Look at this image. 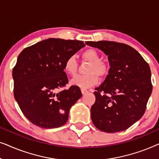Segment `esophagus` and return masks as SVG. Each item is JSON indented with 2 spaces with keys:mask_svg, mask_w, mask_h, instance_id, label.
Masks as SVG:
<instances>
[{
  "mask_svg": "<svg viewBox=\"0 0 159 159\" xmlns=\"http://www.w3.org/2000/svg\"><path fill=\"white\" fill-rule=\"evenodd\" d=\"M81 92H82V94H85V93H88V90H86V89H84V88H82L81 89Z\"/></svg>",
  "mask_w": 159,
  "mask_h": 159,
  "instance_id": "esophagus-1",
  "label": "esophagus"
}]
</instances>
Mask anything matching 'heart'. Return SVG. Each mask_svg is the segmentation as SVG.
<instances>
[{
	"instance_id": "1",
	"label": "heart",
	"mask_w": 159,
	"mask_h": 159,
	"mask_svg": "<svg viewBox=\"0 0 159 159\" xmlns=\"http://www.w3.org/2000/svg\"><path fill=\"white\" fill-rule=\"evenodd\" d=\"M82 58L90 62L87 69L86 75H77L71 80L72 85L80 87L82 88H89L94 86L98 82L100 77H103L108 73V66L101 61V57L98 51L94 49H88L82 53ZM78 69V64L75 56H71L65 61L64 70L67 75H76Z\"/></svg>"
}]
</instances>
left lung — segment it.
<instances>
[{
    "mask_svg": "<svg viewBox=\"0 0 159 159\" xmlns=\"http://www.w3.org/2000/svg\"><path fill=\"white\" fill-rule=\"evenodd\" d=\"M86 45L101 50L108 56L110 69L95 88L91 119L105 132L124 131L141 119L152 93L150 66L129 45L112 41H88Z\"/></svg>",
    "mask_w": 159,
    "mask_h": 159,
    "instance_id": "8db88e82",
    "label": "left lung"
}]
</instances>
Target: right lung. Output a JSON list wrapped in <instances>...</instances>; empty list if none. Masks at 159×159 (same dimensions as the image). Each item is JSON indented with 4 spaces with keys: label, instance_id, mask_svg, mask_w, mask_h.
Instances as JSON below:
<instances>
[{
    "label": "right lung",
    "instance_id": "1",
    "mask_svg": "<svg viewBox=\"0 0 159 159\" xmlns=\"http://www.w3.org/2000/svg\"><path fill=\"white\" fill-rule=\"evenodd\" d=\"M85 46L82 41L49 38L26 48L13 69L14 95L24 115L38 127L64 125L71 106L82 97L79 87L58 91L68 83L65 61Z\"/></svg>",
    "mask_w": 159,
    "mask_h": 159
}]
</instances>
